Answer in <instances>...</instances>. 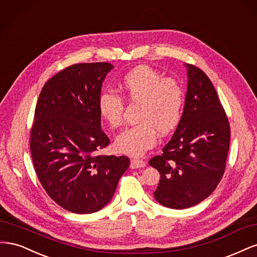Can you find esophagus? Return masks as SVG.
I'll list each match as a JSON object with an SVG mask.
<instances>
[{"instance_id":"1","label":"esophagus","mask_w":257,"mask_h":257,"mask_svg":"<svg viewBox=\"0 0 257 257\" xmlns=\"http://www.w3.org/2000/svg\"><path fill=\"white\" fill-rule=\"evenodd\" d=\"M131 168L132 169H136V168H141L146 166V162L139 159H132L131 160Z\"/></svg>"}]
</instances>
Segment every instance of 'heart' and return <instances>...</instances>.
<instances>
[{"instance_id": "obj_1", "label": "heart", "mask_w": 257, "mask_h": 257, "mask_svg": "<svg viewBox=\"0 0 257 257\" xmlns=\"http://www.w3.org/2000/svg\"><path fill=\"white\" fill-rule=\"evenodd\" d=\"M120 92L131 104H139L138 123L124 130L114 141L115 149L128 155H142L157 144V132L167 135L180 122L185 90L182 83L149 66L132 69L120 82ZM125 104L116 92L105 90L98 96V112L112 128L120 126Z\"/></svg>"}]
</instances>
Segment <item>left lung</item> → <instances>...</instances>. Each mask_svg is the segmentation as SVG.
Masks as SVG:
<instances>
[{
  "mask_svg": "<svg viewBox=\"0 0 257 257\" xmlns=\"http://www.w3.org/2000/svg\"><path fill=\"white\" fill-rule=\"evenodd\" d=\"M186 67L182 118L162 153L149 161L161 175L154 197L172 209L193 207L211 195L229 150V122L211 80L195 65Z\"/></svg>",
  "mask_w": 257,
  "mask_h": 257,
  "instance_id": "left-lung-1",
  "label": "left lung"
}]
</instances>
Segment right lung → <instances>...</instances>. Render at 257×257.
<instances>
[{
    "label": "right lung",
    "mask_w": 257,
    "mask_h": 257,
    "mask_svg": "<svg viewBox=\"0 0 257 257\" xmlns=\"http://www.w3.org/2000/svg\"><path fill=\"white\" fill-rule=\"evenodd\" d=\"M107 62L78 63L45 83L31 128L33 165L46 193L74 213H93L112 198L127 157L97 154L110 144L100 128L98 96Z\"/></svg>",
    "instance_id": "add662e5"
}]
</instances>
